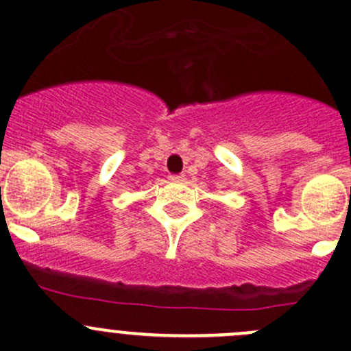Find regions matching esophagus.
<instances>
[{"instance_id": "esophagus-1", "label": "esophagus", "mask_w": 351, "mask_h": 351, "mask_svg": "<svg viewBox=\"0 0 351 351\" xmlns=\"http://www.w3.org/2000/svg\"><path fill=\"white\" fill-rule=\"evenodd\" d=\"M169 179L174 180V182H180V180H184V176L182 174H174V176H169Z\"/></svg>"}]
</instances>
